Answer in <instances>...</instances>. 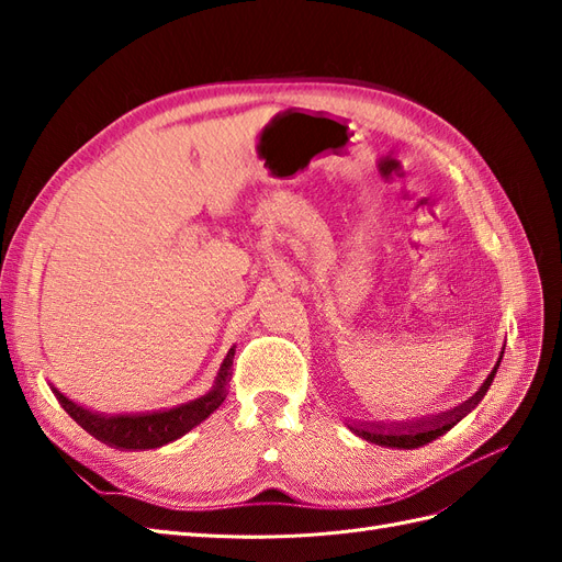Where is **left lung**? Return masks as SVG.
I'll list each match as a JSON object with an SVG mask.
<instances>
[{
    "mask_svg": "<svg viewBox=\"0 0 562 562\" xmlns=\"http://www.w3.org/2000/svg\"><path fill=\"white\" fill-rule=\"evenodd\" d=\"M499 361H497V366H499ZM495 372H497V368L490 372L487 380L483 382V386L475 391V394L469 401H464L462 405L454 407V411H450L443 417H438L436 422H431V427H424V424H419V427H411V429H407V427L384 429V427H366V424H361V427H349V429L359 438L368 440V443H375V446H382V448H396V450L422 448V446L431 443V440H436L438 436H443L446 431H450L459 419L467 417L473 411V407L479 405V401L485 396V391L490 389L492 378H495Z\"/></svg>",
    "mask_w": 562,
    "mask_h": 562,
    "instance_id": "left-lung-1",
    "label": "left lung"
}]
</instances>
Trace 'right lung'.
Instances as JSON below:
<instances>
[{
	"instance_id": "1",
	"label": "right lung",
	"mask_w": 562,
	"mask_h": 562,
	"mask_svg": "<svg viewBox=\"0 0 562 562\" xmlns=\"http://www.w3.org/2000/svg\"><path fill=\"white\" fill-rule=\"evenodd\" d=\"M232 347L225 356L223 366L217 370V378L206 394L180 403L171 411H157V413H143V415H103L91 413L87 407L77 405L75 401L67 398L65 394L50 384L58 403L65 407V413L70 415L81 429H87L100 443H108L116 450H155L166 443H173L187 431H192L196 424H201L206 417H211L223 401L227 398V384L232 380V363H234Z\"/></svg>"
}]
</instances>
